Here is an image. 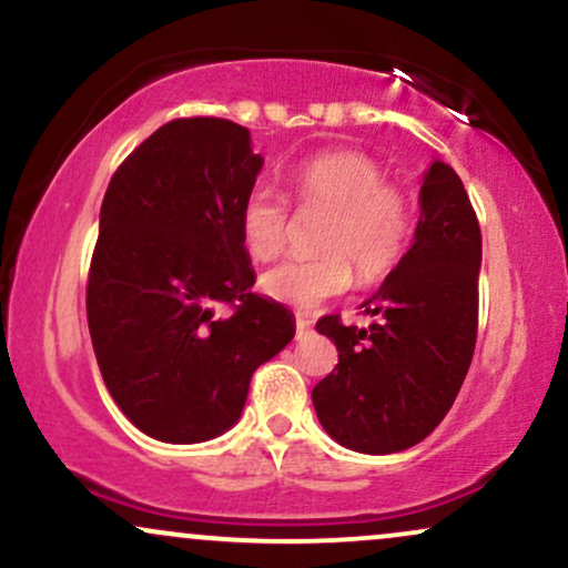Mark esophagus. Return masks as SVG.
<instances>
[{"label": "esophagus", "mask_w": 568, "mask_h": 568, "mask_svg": "<svg viewBox=\"0 0 568 568\" xmlns=\"http://www.w3.org/2000/svg\"><path fill=\"white\" fill-rule=\"evenodd\" d=\"M310 334H312L310 323H306L304 317H296V338H304V336H310Z\"/></svg>", "instance_id": "34e87169"}]
</instances>
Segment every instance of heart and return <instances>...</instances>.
Masks as SVG:
<instances>
[{
    "instance_id": "heart-1",
    "label": "heart",
    "mask_w": 568,
    "mask_h": 568,
    "mask_svg": "<svg viewBox=\"0 0 568 568\" xmlns=\"http://www.w3.org/2000/svg\"><path fill=\"white\" fill-rule=\"evenodd\" d=\"M298 211H325L317 256L270 270L262 288L277 302L315 310L342 296L352 280L379 283L403 262L416 234L414 194L393 184L382 165L352 149L312 154L288 175ZM288 202L275 189L253 186L240 205V240L253 262H275L288 245Z\"/></svg>"
}]
</instances>
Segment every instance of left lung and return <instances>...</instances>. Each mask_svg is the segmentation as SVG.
Wrapping results in <instances>:
<instances>
[{
	"label": "left lung",
	"instance_id": "obj_1",
	"mask_svg": "<svg viewBox=\"0 0 568 568\" xmlns=\"http://www.w3.org/2000/svg\"><path fill=\"white\" fill-rule=\"evenodd\" d=\"M422 219L403 262L371 302L379 323L357 328L325 315L315 328L338 363L312 389L331 438L361 454H395L425 440L452 408L478 338L480 226L465 184L433 162Z\"/></svg>",
	"mask_w": 568,
	"mask_h": 568
}]
</instances>
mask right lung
Returning a JSON list of instances; mask_svg holds the SVG:
<instances>
[{
	"instance_id": "1",
	"label": "right lung",
	"mask_w": 568,
	"mask_h": 568,
	"mask_svg": "<svg viewBox=\"0 0 568 568\" xmlns=\"http://www.w3.org/2000/svg\"><path fill=\"white\" fill-rule=\"evenodd\" d=\"M262 154L247 128L179 116L122 160L101 205L88 325L103 384L141 433L216 438L240 419L253 371L293 317L253 293L240 205Z\"/></svg>"
}]
</instances>
